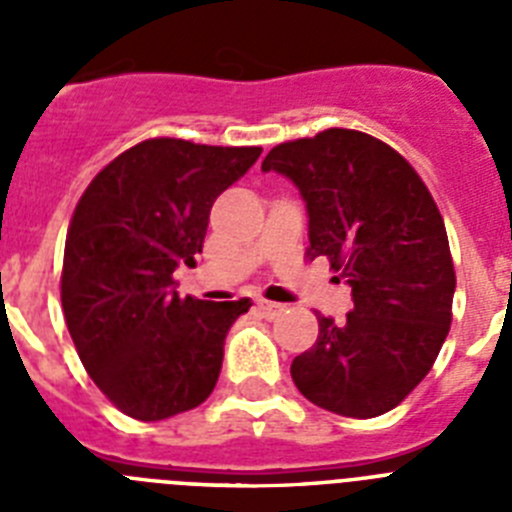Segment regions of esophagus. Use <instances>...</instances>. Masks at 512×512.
I'll list each match as a JSON object with an SVG mask.
<instances>
[{
	"label": "esophagus",
	"mask_w": 512,
	"mask_h": 512,
	"mask_svg": "<svg viewBox=\"0 0 512 512\" xmlns=\"http://www.w3.org/2000/svg\"><path fill=\"white\" fill-rule=\"evenodd\" d=\"M256 310H259L266 320H274V318H279V315H282L284 307H282V305H277V302L256 300Z\"/></svg>",
	"instance_id": "obj_1"
}]
</instances>
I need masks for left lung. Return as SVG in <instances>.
<instances>
[{
    "instance_id": "1",
    "label": "left lung",
    "mask_w": 512,
    "mask_h": 512,
    "mask_svg": "<svg viewBox=\"0 0 512 512\" xmlns=\"http://www.w3.org/2000/svg\"><path fill=\"white\" fill-rule=\"evenodd\" d=\"M261 171L300 189L307 256H328L354 297L343 323L318 315V341L289 369L297 390L346 418L397 408L451 328L456 274L431 192L395 148L346 128L279 143Z\"/></svg>"
}]
</instances>
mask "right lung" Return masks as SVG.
Wrapping results in <instances>:
<instances>
[{
    "label": "right lung",
    "instance_id": "right-lung-1",
    "mask_svg": "<svg viewBox=\"0 0 512 512\" xmlns=\"http://www.w3.org/2000/svg\"><path fill=\"white\" fill-rule=\"evenodd\" d=\"M259 156V146L151 138L81 194L63 251V315L89 377L130 418L187 413L215 390L225 336L251 300L179 297L174 269L194 266L212 205Z\"/></svg>",
    "mask_w": 512,
    "mask_h": 512
}]
</instances>
